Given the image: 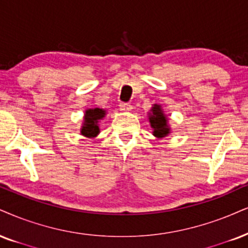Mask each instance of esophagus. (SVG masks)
<instances>
[{
	"instance_id": "34e87169",
	"label": "esophagus",
	"mask_w": 248,
	"mask_h": 248,
	"mask_svg": "<svg viewBox=\"0 0 248 248\" xmlns=\"http://www.w3.org/2000/svg\"><path fill=\"white\" fill-rule=\"evenodd\" d=\"M119 109H121L122 111H131V110H132V105L126 102H121L119 103Z\"/></svg>"
}]
</instances>
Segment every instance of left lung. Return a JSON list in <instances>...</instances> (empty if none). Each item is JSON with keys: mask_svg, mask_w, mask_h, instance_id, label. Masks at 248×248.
Listing matches in <instances>:
<instances>
[{"mask_svg": "<svg viewBox=\"0 0 248 248\" xmlns=\"http://www.w3.org/2000/svg\"><path fill=\"white\" fill-rule=\"evenodd\" d=\"M153 115L149 117V122H151V126L154 129V136L157 137V138H163L166 137L168 133H169V127L167 125L166 116L163 115V111H162L161 107L155 105L154 108L152 109Z\"/></svg>", "mask_w": 248, "mask_h": 248, "instance_id": "obj_1", "label": "left lung"}]
</instances>
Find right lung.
<instances>
[{"label":"right lung","instance_id":"add662e5","mask_svg":"<svg viewBox=\"0 0 248 248\" xmlns=\"http://www.w3.org/2000/svg\"><path fill=\"white\" fill-rule=\"evenodd\" d=\"M106 111L103 109L95 108L88 109L85 114V122L82 125L81 134L86 137H95L99 133V126H97V121L105 117Z\"/></svg>","mask_w":248,"mask_h":248}]
</instances>
